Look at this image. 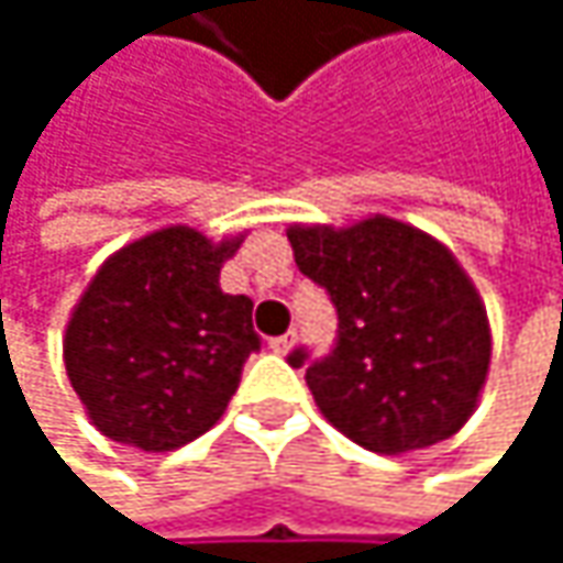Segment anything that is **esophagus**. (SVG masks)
I'll return each instance as SVG.
<instances>
[{
    "label": "esophagus",
    "instance_id": "1",
    "mask_svg": "<svg viewBox=\"0 0 563 563\" xmlns=\"http://www.w3.org/2000/svg\"><path fill=\"white\" fill-rule=\"evenodd\" d=\"M267 345H271V349H274L277 355H286V352H289V349L296 345V332H286V335H274V339H271Z\"/></svg>",
    "mask_w": 563,
    "mask_h": 563
}]
</instances>
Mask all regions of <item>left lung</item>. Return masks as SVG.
Returning <instances> with one entry per match:
<instances>
[{
    "label": "left lung",
    "instance_id": "8db88e82",
    "mask_svg": "<svg viewBox=\"0 0 563 563\" xmlns=\"http://www.w3.org/2000/svg\"><path fill=\"white\" fill-rule=\"evenodd\" d=\"M302 277L322 286L339 329L329 355L289 352L332 427L372 453L453 437L489 372V322L456 257L391 218L352 228H289Z\"/></svg>",
    "mask_w": 563,
    "mask_h": 563
}]
</instances>
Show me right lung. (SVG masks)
<instances>
[{
  "label": "right lung",
  "mask_w": 563,
  "mask_h": 563,
  "mask_svg": "<svg viewBox=\"0 0 563 563\" xmlns=\"http://www.w3.org/2000/svg\"><path fill=\"white\" fill-rule=\"evenodd\" d=\"M238 244L163 228L97 271L67 322L64 368L103 437L166 453L218 423L261 352L254 302L218 286Z\"/></svg>",
  "instance_id": "obj_1"
}]
</instances>
